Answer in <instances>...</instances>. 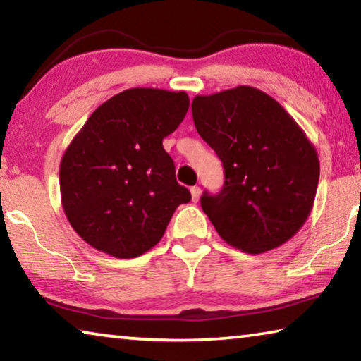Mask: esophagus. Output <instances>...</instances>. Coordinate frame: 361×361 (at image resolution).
I'll list each match as a JSON object with an SVG mask.
<instances>
[{
  "mask_svg": "<svg viewBox=\"0 0 361 361\" xmlns=\"http://www.w3.org/2000/svg\"><path fill=\"white\" fill-rule=\"evenodd\" d=\"M191 197L194 202H197L199 197H200V188L199 186H192L191 188Z\"/></svg>",
  "mask_w": 361,
  "mask_h": 361,
  "instance_id": "obj_1",
  "label": "esophagus"
}]
</instances>
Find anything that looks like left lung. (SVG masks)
<instances>
[{"label":"left lung","instance_id":"obj_1","mask_svg":"<svg viewBox=\"0 0 361 361\" xmlns=\"http://www.w3.org/2000/svg\"><path fill=\"white\" fill-rule=\"evenodd\" d=\"M192 119L224 167L221 191L200 197L221 239L252 255L290 240L310 215L320 176L317 151L296 121L250 85L197 95Z\"/></svg>","mask_w":361,"mask_h":361}]
</instances>
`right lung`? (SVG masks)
<instances>
[{
	"label": "right lung",
	"mask_w": 361,
	"mask_h": 361,
	"mask_svg": "<svg viewBox=\"0 0 361 361\" xmlns=\"http://www.w3.org/2000/svg\"><path fill=\"white\" fill-rule=\"evenodd\" d=\"M188 108L186 92L127 89L97 108L73 138L60 162V194L89 245L135 258L162 239L176 207L191 200L162 146Z\"/></svg>",
	"instance_id": "right-lung-1"
}]
</instances>
